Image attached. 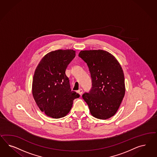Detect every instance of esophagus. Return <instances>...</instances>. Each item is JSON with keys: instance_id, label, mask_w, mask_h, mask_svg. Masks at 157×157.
Segmentation results:
<instances>
[{"instance_id": "34e87169", "label": "esophagus", "mask_w": 157, "mask_h": 157, "mask_svg": "<svg viewBox=\"0 0 157 157\" xmlns=\"http://www.w3.org/2000/svg\"><path fill=\"white\" fill-rule=\"evenodd\" d=\"M77 92H78V93L79 95H81L82 94V93H83V90H82V89H80Z\"/></svg>"}]
</instances>
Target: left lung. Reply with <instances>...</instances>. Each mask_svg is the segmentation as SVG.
<instances>
[{
  "label": "left lung",
  "instance_id": "obj_1",
  "mask_svg": "<svg viewBox=\"0 0 157 157\" xmlns=\"http://www.w3.org/2000/svg\"><path fill=\"white\" fill-rule=\"evenodd\" d=\"M79 56L87 63L92 82L90 91L82 98L93 117L109 119L117 112L125 95L122 68L113 55L103 50L81 51Z\"/></svg>",
  "mask_w": 157,
  "mask_h": 157
}]
</instances>
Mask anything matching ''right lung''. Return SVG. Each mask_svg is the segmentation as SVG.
I'll return each mask as SVG.
<instances>
[{
    "label": "right lung",
    "instance_id": "add662e5",
    "mask_svg": "<svg viewBox=\"0 0 157 157\" xmlns=\"http://www.w3.org/2000/svg\"><path fill=\"white\" fill-rule=\"evenodd\" d=\"M75 56L72 49H59L45 55L37 67L33 78L32 94L41 112L54 119L66 116L73 101L79 94L71 91L66 75L68 65Z\"/></svg>",
    "mask_w": 157,
    "mask_h": 157
}]
</instances>
